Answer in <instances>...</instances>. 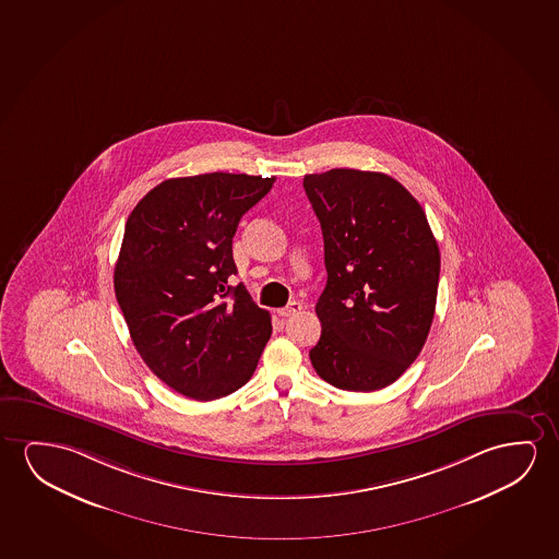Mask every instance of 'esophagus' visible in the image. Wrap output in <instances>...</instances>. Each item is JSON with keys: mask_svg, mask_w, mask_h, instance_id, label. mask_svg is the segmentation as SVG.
I'll return each mask as SVG.
<instances>
[{"mask_svg": "<svg viewBox=\"0 0 559 559\" xmlns=\"http://www.w3.org/2000/svg\"><path fill=\"white\" fill-rule=\"evenodd\" d=\"M301 306L300 301H290L286 308L278 309V316L284 317V319H288V317L296 316V313H300Z\"/></svg>", "mask_w": 559, "mask_h": 559, "instance_id": "34e87169", "label": "esophagus"}]
</instances>
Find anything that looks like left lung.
Instances as JSON below:
<instances>
[{"mask_svg":"<svg viewBox=\"0 0 559 559\" xmlns=\"http://www.w3.org/2000/svg\"><path fill=\"white\" fill-rule=\"evenodd\" d=\"M304 188L329 275L309 359L336 389H384L419 356L437 308L440 251L427 215L384 173L331 169L306 175Z\"/></svg>","mask_w":559,"mask_h":559,"instance_id":"obj_1","label":"left lung"}]
</instances>
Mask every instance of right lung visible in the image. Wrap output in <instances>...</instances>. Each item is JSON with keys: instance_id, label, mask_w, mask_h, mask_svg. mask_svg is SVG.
<instances>
[{"instance_id": "add662e5", "label": "right lung", "mask_w": 559, "mask_h": 559, "mask_svg": "<svg viewBox=\"0 0 559 559\" xmlns=\"http://www.w3.org/2000/svg\"><path fill=\"white\" fill-rule=\"evenodd\" d=\"M273 182L230 173L169 178L129 215L115 296L138 354L178 394L227 396L258 367L271 316L228 278L238 223Z\"/></svg>"}]
</instances>
